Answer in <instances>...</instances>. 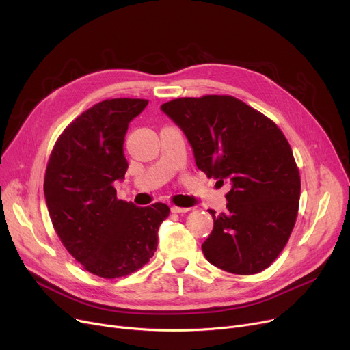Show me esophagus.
<instances>
[{
	"label": "esophagus",
	"mask_w": 350,
	"mask_h": 350,
	"mask_svg": "<svg viewBox=\"0 0 350 350\" xmlns=\"http://www.w3.org/2000/svg\"><path fill=\"white\" fill-rule=\"evenodd\" d=\"M172 213H187V211H190V208H187V207H176V206H172Z\"/></svg>",
	"instance_id": "34e87169"
}]
</instances>
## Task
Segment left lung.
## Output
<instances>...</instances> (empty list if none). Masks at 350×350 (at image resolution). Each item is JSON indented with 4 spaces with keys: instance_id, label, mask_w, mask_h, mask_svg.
<instances>
[{
    "instance_id": "left-lung-1",
    "label": "left lung",
    "mask_w": 350,
    "mask_h": 350,
    "mask_svg": "<svg viewBox=\"0 0 350 350\" xmlns=\"http://www.w3.org/2000/svg\"><path fill=\"white\" fill-rule=\"evenodd\" d=\"M186 135L197 167L230 183L227 211L201 245L207 261L238 275L268 268L297 221L301 177L291 146L271 119L227 95L180 98L160 107Z\"/></svg>"
}]
</instances>
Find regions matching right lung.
Listing matches in <instances>:
<instances>
[{
  "instance_id": "1",
  "label": "right lung",
  "mask_w": 350,
  "mask_h": 350,
  "mask_svg": "<svg viewBox=\"0 0 350 350\" xmlns=\"http://www.w3.org/2000/svg\"><path fill=\"white\" fill-rule=\"evenodd\" d=\"M147 103L119 98L94 105L65 129L46 165L44 193L55 231L86 271L107 280L150 261L170 213L163 203L137 207L116 197L115 183L127 170V127Z\"/></svg>"
}]
</instances>
